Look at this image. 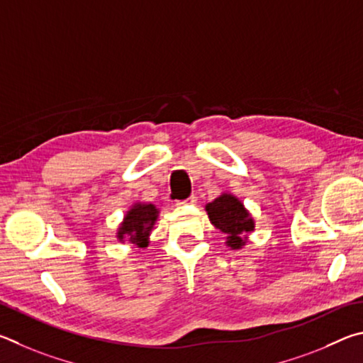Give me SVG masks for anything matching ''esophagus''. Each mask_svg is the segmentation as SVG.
Listing matches in <instances>:
<instances>
[{
	"label": "esophagus",
	"instance_id": "1",
	"mask_svg": "<svg viewBox=\"0 0 363 363\" xmlns=\"http://www.w3.org/2000/svg\"><path fill=\"white\" fill-rule=\"evenodd\" d=\"M196 202H198V198H196V196H191V198L182 201L180 204H182V206H188V204H196Z\"/></svg>",
	"mask_w": 363,
	"mask_h": 363
}]
</instances>
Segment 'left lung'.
<instances>
[{
    "instance_id": "left-lung-1",
    "label": "left lung",
    "mask_w": 363,
    "mask_h": 363,
    "mask_svg": "<svg viewBox=\"0 0 363 363\" xmlns=\"http://www.w3.org/2000/svg\"><path fill=\"white\" fill-rule=\"evenodd\" d=\"M211 223L226 234L225 244L231 250H239L249 242V234L255 231V220L244 202L233 193H221L206 206Z\"/></svg>"
}]
</instances>
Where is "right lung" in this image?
Wrapping results in <instances>:
<instances>
[{"mask_svg": "<svg viewBox=\"0 0 363 363\" xmlns=\"http://www.w3.org/2000/svg\"><path fill=\"white\" fill-rule=\"evenodd\" d=\"M159 217V208L148 202H133L121 221L116 238L119 242H129L143 249L150 244V236Z\"/></svg>", "mask_w": 363, "mask_h": 363, "instance_id": "obj_1", "label": "right lung"}]
</instances>
